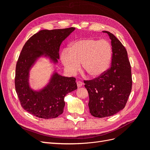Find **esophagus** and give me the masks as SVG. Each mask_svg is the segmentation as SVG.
<instances>
[{"instance_id":"obj_1","label":"esophagus","mask_w":150,"mask_h":150,"mask_svg":"<svg viewBox=\"0 0 150 150\" xmlns=\"http://www.w3.org/2000/svg\"><path fill=\"white\" fill-rule=\"evenodd\" d=\"M76 83H77V86H78V88H81V86H83V83L82 82H81V81H77Z\"/></svg>"}]
</instances>
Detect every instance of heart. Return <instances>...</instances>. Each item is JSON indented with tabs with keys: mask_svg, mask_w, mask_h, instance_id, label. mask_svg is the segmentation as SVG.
I'll return each mask as SVG.
<instances>
[{
	"mask_svg": "<svg viewBox=\"0 0 150 150\" xmlns=\"http://www.w3.org/2000/svg\"><path fill=\"white\" fill-rule=\"evenodd\" d=\"M112 59V48L106 40L91 38L78 40L72 43L69 49L61 52V60L66 71L74 75L81 69L93 78L105 73L110 67Z\"/></svg>",
	"mask_w": 150,
	"mask_h": 150,
	"instance_id": "b5f03b06",
	"label": "heart"
}]
</instances>
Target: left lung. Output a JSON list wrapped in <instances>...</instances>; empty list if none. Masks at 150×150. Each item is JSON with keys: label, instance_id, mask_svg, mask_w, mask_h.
<instances>
[{"label": "left lung", "instance_id": "obj_1", "mask_svg": "<svg viewBox=\"0 0 150 150\" xmlns=\"http://www.w3.org/2000/svg\"><path fill=\"white\" fill-rule=\"evenodd\" d=\"M111 40V66L98 78L85 81L91 115L105 117L116 114L126 105L132 87L130 63L125 47L115 35L108 31Z\"/></svg>", "mask_w": 150, "mask_h": 150}]
</instances>
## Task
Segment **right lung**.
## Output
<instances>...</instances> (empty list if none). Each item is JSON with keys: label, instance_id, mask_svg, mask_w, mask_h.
I'll return each instance as SVG.
<instances>
[{"label": "right lung", "instance_id": "obj_1", "mask_svg": "<svg viewBox=\"0 0 150 150\" xmlns=\"http://www.w3.org/2000/svg\"><path fill=\"white\" fill-rule=\"evenodd\" d=\"M76 29L39 31L27 41L18 59L16 69V90L24 110L40 118H55L63 112L66 95L77 89L76 78L62 76L56 66L59 59L61 43ZM47 58L53 66L48 83L42 88L34 90L30 83V71L40 59Z\"/></svg>", "mask_w": 150, "mask_h": 150}]
</instances>
